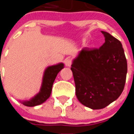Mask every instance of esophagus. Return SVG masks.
Here are the masks:
<instances>
[{"label": "esophagus", "mask_w": 134, "mask_h": 134, "mask_svg": "<svg viewBox=\"0 0 134 134\" xmlns=\"http://www.w3.org/2000/svg\"><path fill=\"white\" fill-rule=\"evenodd\" d=\"M64 63H65V65H66V66L70 67V66H71V65L72 64V60L70 58H67L65 60Z\"/></svg>", "instance_id": "obj_1"}]
</instances>
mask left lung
<instances>
[{"label": "left lung", "mask_w": 134, "mask_h": 134, "mask_svg": "<svg viewBox=\"0 0 134 134\" xmlns=\"http://www.w3.org/2000/svg\"><path fill=\"white\" fill-rule=\"evenodd\" d=\"M105 42L100 48H85L71 67L76 95L82 105L93 109L105 108L124 91L127 60L120 41L101 31Z\"/></svg>", "instance_id": "1"}]
</instances>
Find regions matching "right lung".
I'll use <instances>...</instances> for the list:
<instances>
[{"label":"right lung","instance_id":"obj_1","mask_svg":"<svg viewBox=\"0 0 134 134\" xmlns=\"http://www.w3.org/2000/svg\"><path fill=\"white\" fill-rule=\"evenodd\" d=\"M63 68L64 64L62 63L48 67L45 71L42 86L39 94H37L31 100L23 102V103L27 107H34L46 101L50 96L52 90L53 83L57 74Z\"/></svg>","mask_w":134,"mask_h":134}]
</instances>
